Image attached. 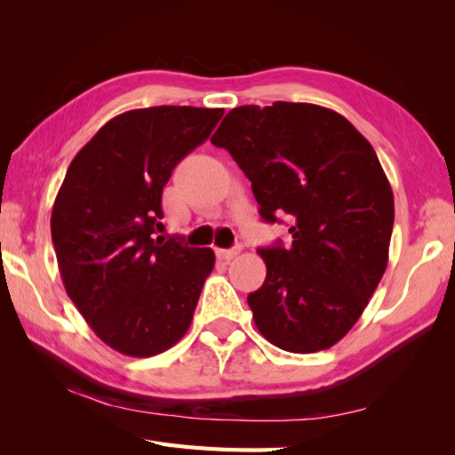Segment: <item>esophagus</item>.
Listing matches in <instances>:
<instances>
[{"mask_svg": "<svg viewBox=\"0 0 455 455\" xmlns=\"http://www.w3.org/2000/svg\"><path fill=\"white\" fill-rule=\"evenodd\" d=\"M238 254H240V246L238 248H230V250H225V248H219L217 250V258L222 259V262H230V259H235Z\"/></svg>", "mask_w": 455, "mask_h": 455, "instance_id": "obj_1", "label": "esophagus"}]
</instances>
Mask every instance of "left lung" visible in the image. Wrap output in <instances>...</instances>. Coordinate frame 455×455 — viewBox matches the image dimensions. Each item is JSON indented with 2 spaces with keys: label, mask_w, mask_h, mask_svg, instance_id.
Returning a JSON list of instances; mask_svg holds the SVG:
<instances>
[{
  "label": "left lung",
  "mask_w": 455,
  "mask_h": 455,
  "mask_svg": "<svg viewBox=\"0 0 455 455\" xmlns=\"http://www.w3.org/2000/svg\"><path fill=\"white\" fill-rule=\"evenodd\" d=\"M211 142L252 181L259 215H289V248H259L267 274L248 295L267 342L311 354L340 342L389 262L391 183L373 147L340 113L275 101L228 111Z\"/></svg>",
  "instance_id": "1"
}]
</instances>
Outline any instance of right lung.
<instances>
[{"instance_id": "obj_1", "label": "right lung", "mask_w": 455, "mask_h": 455, "mask_svg": "<svg viewBox=\"0 0 455 455\" xmlns=\"http://www.w3.org/2000/svg\"><path fill=\"white\" fill-rule=\"evenodd\" d=\"M222 109H132L76 154L54 199L51 233L68 297L113 350L166 352L188 332L215 266L211 248L156 236L172 170L205 142Z\"/></svg>"}]
</instances>
